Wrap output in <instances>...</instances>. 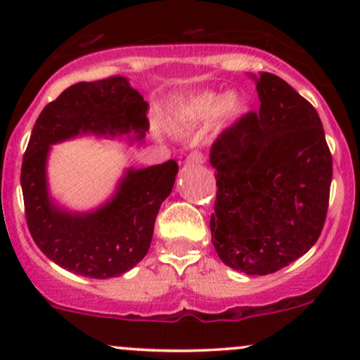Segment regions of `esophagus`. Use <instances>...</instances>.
Wrapping results in <instances>:
<instances>
[{"mask_svg": "<svg viewBox=\"0 0 360 360\" xmlns=\"http://www.w3.org/2000/svg\"><path fill=\"white\" fill-rule=\"evenodd\" d=\"M205 162V155L200 154V152H193L186 157V164L188 166H194V164H203Z\"/></svg>", "mask_w": 360, "mask_h": 360, "instance_id": "34e87169", "label": "esophagus"}]
</instances>
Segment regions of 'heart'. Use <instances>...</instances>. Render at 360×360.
I'll return each instance as SVG.
<instances>
[{"label":"heart","instance_id":"1","mask_svg":"<svg viewBox=\"0 0 360 360\" xmlns=\"http://www.w3.org/2000/svg\"><path fill=\"white\" fill-rule=\"evenodd\" d=\"M245 103L237 93L226 94L225 98L218 93H201L193 96L181 106L179 120L186 127H196L208 122L210 118L218 115L220 120H235L240 117Z\"/></svg>","mask_w":360,"mask_h":360}]
</instances>
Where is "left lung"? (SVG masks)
I'll return each mask as SVG.
<instances>
[{
  "label": "left lung",
  "mask_w": 360,
  "mask_h": 360,
  "mask_svg": "<svg viewBox=\"0 0 360 360\" xmlns=\"http://www.w3.org/2000/svg\"><path fill=\"white\" fill-rule=\"evenodd\" d=\"M255 82L259 111L223 130L210 152L218 186L210 229L226 266L266 276L315 245L333 169L311 103L271 72Z\"/></svg>",
  "instance_id": "obj_1"
}]
</instances>
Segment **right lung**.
<instances>
[{
    "label": "right lung",
    "mask_w": 360,
    "mask_h": 360,
    "mask_svg": "<svg viewBox=\"0 0 360 360\" xmlns=\"http://www.w3.org/2000/svg\"><path fill=\"white\" fill-rule=\"evenodd\" d=\"M147 103L127 77L77 82L37 118L22 164L25 217L37 247L57 266L94 279L122 276L146 257L160 205L171 194L176 160L128 169L108 203L91 213H69L49 198L45 164L52 143L81 134L117 135L148 127Z\"/></svg>",
    "instance_id": "1"
}]
</instances>
